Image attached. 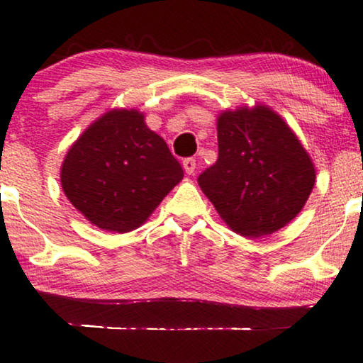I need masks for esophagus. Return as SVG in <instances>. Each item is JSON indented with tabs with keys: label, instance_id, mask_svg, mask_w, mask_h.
<instances>
[{
	"label": "esophagus",
	"instance_id": "1",
	"mask_svg": "<svg viewBox=\"0 0 363 363\" xmlns=\"http://www.w3.org/2000/svg\"><path fill=\"white\" fill-rule=\"evenodd\" d=\"M182 167H184V171H186V174H189V176H192V174L196 172V160L192 159V157H189V159H186L184 162H182Z\"/></svg>",
	"mask_w": 363,
	"mask_h": 363
}]
</instances>
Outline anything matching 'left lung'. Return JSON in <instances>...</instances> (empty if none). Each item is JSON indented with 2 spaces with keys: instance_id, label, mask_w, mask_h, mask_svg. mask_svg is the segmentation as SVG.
<instances>
[{
  "instance_id": "1",
  "label": "left lung",
  "mask_w": 363,
  "mask_h": 363,
  "mask_svg": "<svg viewBox=\"0 0 363 363\" xmlns=\"http://www.w3.org/2000/svg\"><path fill=\"white\" fill-rule=\"evenodd\" d=\"M218 147V160L197 182L233 231L272 235L303 209L315 186L313 160L274 110L259 104L224 110Z\"/></svg>"
}]
</instances>
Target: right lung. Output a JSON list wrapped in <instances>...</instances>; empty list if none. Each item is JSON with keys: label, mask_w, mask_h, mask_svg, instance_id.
I'll return each instance as SVG.
<instances>
[{"label": "right lung", "mask_w": 363, "mask_h": 363, "mask_svg": "<svg viewBox=\"0 0 363 363\" xmlns=\"http://www.w3.org/2000/svg\"><path fill=\"white\" fill-rule=\"evenodd\" d=\"M182 177L166 142L135 108H112L90 123L60 171L73 208L112 233L140 228Z\"/></svg>", "instance_id": "1"}]
</instances>
